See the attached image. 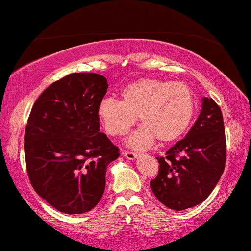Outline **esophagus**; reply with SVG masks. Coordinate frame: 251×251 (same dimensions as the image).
I'll list each match as a JSON object with an SVG mask.
<instances>
[{"label": "esophagus", "instance_id": "34e87169", "mask_svg": "<svg viewBox=\"0 0 251 251\" xmlns=\"http://www.w3.org/2000/svg\"><path fill=\"white\" fill-rule=\"evenodd\" d=\"M123 154H124V157L127 158V159H129V160L137 159V157H138L137 152H132V151H124Z\"/></svg>", "mask_w": 251, "mask_h": 251}]
</instances>
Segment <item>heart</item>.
<instances>
[{"label": "heart", "mask_w": 251, "mask_h": 251, "mask_svg": "<svg viewBox=\"0 0 251 251\" xmlns=\"http://www.w3.org/2000/svg\"><path fill=\"white\" fill-rule=\"evenodd\" d=\"M123 101L106 98L98 107L103 127L111 135H124L139 117L143 126L128 145L144 149L157 139L162 144L180 138L195 114V97L185 83L160 79H138L122 92Z\"/></svg>", "instance_id": "1"}]
</instances>
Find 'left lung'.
Segmentation results:
<instances>
[{
	"label": "left lung",
	"instance_id": "left-lung-1",
	"mask_svg": "<svg viewBox=\"0 0 251 251\" xmlns=\"http://www.w3.org/2000/svg\"><path fill=\"white\" fill-rule=\"evenodd\" d=\"M157 160L159 171L150 185L160 203L181 211L208 198L226 160L223 116L214 99L203 98L200 116L186 137Z\"/></svg>",
	"mask_w": 251,
	"mask_h": 251
}]
</instances>
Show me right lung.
Listing matches in <instances>:
<instances>
[{"mask_svg":"<svg viewBox=\"0 0 251 251\" xmlns=\"http://www.w3.org/2000/svg\"><path fill=\"white\" fill-rule=\"evenodd\" d=\"M108 83L96 73H72L37 98L25 132L28 177L60 212L79 215L101 200L107 165L119 149L99 132L98 107Z\"/></svg>","mask_w":251,"mask_h":251,"instance_id":"obj_1","label":"right lung"}]
</instances>
